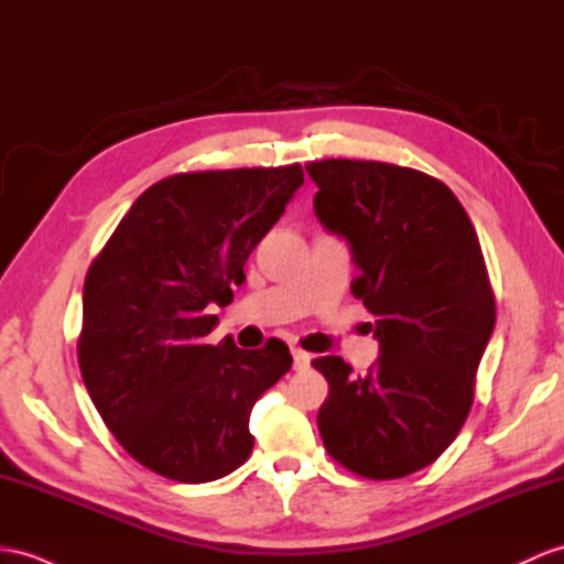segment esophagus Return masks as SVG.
I'll return each mask as SVG.
<instances>
[{"instance_id":"obj_1","label":"esophagus","mask_w":564,"mask_h":564,"mask_svg":"<svg viewBox=\"0 0 564 564\" xmlns=\"http://www.w3.org/2000/svg\"><path fill=\"white\" fill-rule=\"evenodd\" d=\"M292 356H294L296 370H306L311 366V354H306L304 349H292Z\"/></svg>"}]
</instances>
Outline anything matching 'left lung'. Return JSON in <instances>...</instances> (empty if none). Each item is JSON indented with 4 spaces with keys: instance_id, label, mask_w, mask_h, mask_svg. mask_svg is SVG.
I'll return each mask as SVG.
<instances>
[{
    "instance_id": "left-lung-1",
    "label": "left lung",
    "mask_w": 564,
    "mask_h": 564,
    "mask_svg": "<svg viewBox=\"0 0 564 564\" xmlns=\"http://www.w3.org/2000/svg\"><path fill=\"white\" fill-rule=\"evenodd\" d=\"M306 172L321 225L349 243L351 292L376 315L378 361L351 376L339 356L313 366L329 394L318 429L329 457L388 480L433 464L474 404L496 327V299L476 229L437 178L373 160H321Z\"/></svg>"
}]
</instances>
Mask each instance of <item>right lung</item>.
Segmentation results:
<instances>
[{
	"label": "right lung",
	"instance_id": "1",
	"mask_svg": "<svg viewBox=\"0 0 564 564\" xmlns=\"http://www.w3.org/2000/svg\"><path fill=\"white\" fill-rule=\"evenodd\" d=\"M304 184L301 164L174 174L135 198L84 284L78 364L95 409L129 455L178 484L249 459L251 409L292 368L270 339L205 337L231 304L256 243Z\"/></svg>",
	"mask_w": 564,
	"mask_h": 564
}]
</instances>
